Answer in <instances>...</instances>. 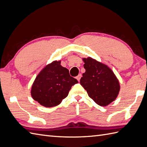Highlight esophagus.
I'll use <instances>...</instances> for the list:
<instances>
[{
	"label": "esophagus",
	"instance_id": "obj_1",
	"mask_svg": "<svg viewBox=\"0 0 147 147\" xmlns=\"http://www.w3.org/2000/svg\"><path fill=\"white\" fill-rule=\"evenodd\" d=\"M81 74H78V76L76 77V79H77V80L78 81H80V79H81Z\"/></svg>",
	"mask_w": 147,
	"mask_h": 147
}]
</instances>
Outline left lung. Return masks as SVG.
<instances>
[{
  "label": "left lung",
  "mask_w": 147,
  "mask_h": 147,
  "mask_svg": "<svg viewBox=\"0 0 147 147\" xmlns=\"http://www.w3.org/2000/svg\"><path fill=\"white\" fill-rule=\"evenodd\" d=\"M82 59L86 72L80 80L81 85L96 104L100 106H107L119 94V80L107 65L91 57Z\"/></svg>",
  "instance_id": "1"
}]
</instances>
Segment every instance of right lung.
I'll return each mask as SVG.
<instances>
[{"mask_svg":"<svg viewBox=\"0 0 147 147\" xmlns=\"http://www.w3.org/2000/svg\"><path fill=\"white\" fill-rule=\"evenodd\" d=\"M60 64V61H55L45 66L32 85V97L44 107L58 106L68 95L71 87L78 82Z\"/></svg>","mask_w":147,"mask_h":147,"instance_id":"obj_1","label":"right lung"}]
</instances>
